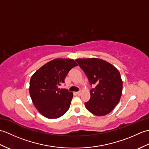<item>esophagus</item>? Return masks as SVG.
I'll use <instances>...</instances> for the list:
<instances>
[{"label":"esophagus","mask_w":149,"mask_h":149,"mask_svg":"<svg viewBox=\"0 0 149 149\" xmlns=\"http://www.w3.org/2000/svg\"><path fill=\"white\" fill-rule=\"evenodd\" d=\"M76 94L77 95H80L81 94V91H77V92H76Z\"/></svg>","instance_id":"1"}]
</instances>
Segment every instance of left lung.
<instances>
[{"mask_svg": "<svg viewBox=\"0 0 149 149\" xmlns=\"http://www.w3.org/2000/svg\"><path fill=\"white\" fill-rule=\"evenodd\" d=\"M83 70L91 85L90 99L85 107L97 116L109 113L119 102L123 82L120 72L115 66L104 60L95 58L75 60Z\"/></svg>", "mask_w": 149, "mask_h": 149, "instance_id": "8db88e82", "label": "left lung"}]
</instances>
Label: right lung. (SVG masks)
I'll return each mask as SVG.
<instances>
[{"label":"right lung","instance_id":"1","mask_svg":"<svg viewBox=\"0 0 149 149\" xmlns=\"http://www.w3.org/2000/svg\"><path fill=\"white\" fill-rule=\"evenodd\" d=\"M77 66L72 59L58 58L43 65L32 75L29 93L34 106L47 118H58L68 110L73 93L59 86L68 72Z\"/></svg>","mask_w":149,"mask_h":149}]
</instances>
